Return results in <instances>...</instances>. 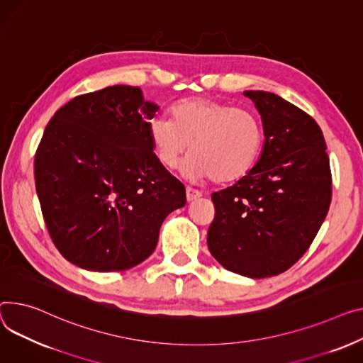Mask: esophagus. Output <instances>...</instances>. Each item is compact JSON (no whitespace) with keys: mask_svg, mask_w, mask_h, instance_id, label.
<instances>
[{"mask_svg":"<svg viewBox=\"0 0 363 363\" xmlns=\"http://www.w3.org/2000/svg\"><path fill=\"white\" fill-rule=\"evenodd\" d=\"M199 197H201V191H199V189H196V188L186 186V200H188V201H194V200H197Z\"/></svg>","mask_w":363,"mask_h":363,"instance_id":"34e87169","label":"esophagus"}]
</instances>
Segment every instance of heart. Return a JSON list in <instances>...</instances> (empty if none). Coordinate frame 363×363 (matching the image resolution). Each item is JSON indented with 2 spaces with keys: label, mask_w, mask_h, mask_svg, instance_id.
<instances>
[{
  "label": "heart",
  "mask_w": 363,
  "mask_h": 363,
  "mask_svg": "<svg viewBox=\"0 0 363 363\" xmlns=\"http://www.w3.org/2000/svg\"><path fill=\"white\" fill-rule=\"evenodd\" d=\"M171 116L150 121L155 153L167 169H175L189 149L184 167L189 178L210 175L216 182H230L242 178L259 156L264 130L248 109L196 98L174 105Z\"/></svg>",
  "instance_id": "heart-1"
}]
</instances>
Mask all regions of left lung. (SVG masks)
<instances>
[{"instance_id": "left-lung-1", "label": "left lung", "mask_w": 363, "mask_h": 363, "mask_svg": "<svg viewBox=\"0 0 363 363\" xmlns=\"http://www.w3.org/2000/svg\"><path fill=\"white\" fill-rule=\"evenodd\" d=\"M258 109L264 147L232 186L213 192L211 255L229 272L277 276L306 252L331 203V171L320 125L270 91H245Z\"/></svg>"}]
</instances>
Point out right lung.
<instances>
[{"mask_svg": "<svg viewBox=\"0 0 363 363\" xmlns=\"http://www.w3.org/2000/svg\"><path fill=\"white\" fill-rule=\"evenodd\" d=\"M159 108L140 87L76 96L48 123L35 155L45 225L60 254L90 272H123L156 248L185 186L153 153Z\"/></svg>", "mask_w": 363, "mask_h": 363, "instance_id": "add662e5", "label": "right lung"}]
</instances>
